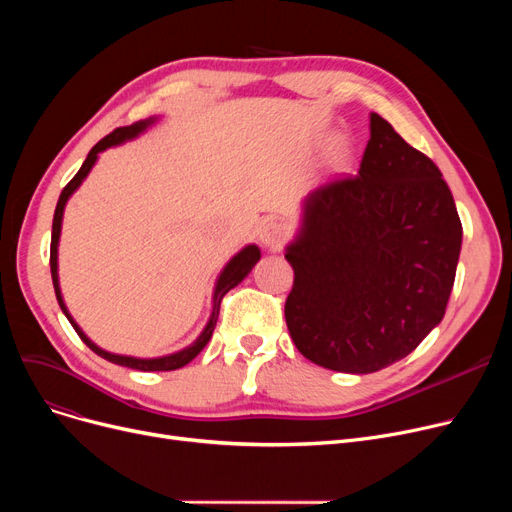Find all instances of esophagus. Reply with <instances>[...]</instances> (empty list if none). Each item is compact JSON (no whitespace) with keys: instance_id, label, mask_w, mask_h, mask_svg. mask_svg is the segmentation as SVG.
<instances>
[{"instance_id":"1","label":"esophagus","mask_w":512,"mask_h":512,"mask_svg":"<svg viewBox=\"0 0 512 512\" xmlns=\"http://www.w3.org/2000/svg\"><path fill=\"white\" fill-rule=\"evenodd\" d=\"M286 236H288V230L278 220H267L259 228V240L267 249H280L284 245Z\"/></svg>"}]
</instances>
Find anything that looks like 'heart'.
Instances as JSON below:
<instances>
[{"instance_id": "b5f03b06", "label": "heart", "mask_w": 512, "mask_h": 512, "mask_svg": "<svg viewBox=\"0 0 512 512\" xmlns=\"http://www.w3.org/2000/svg\"><path fill=\"white\" fill-rule=\"evenodd\" d=\"M336 151H338V153H344V151H346V143H344V141H340V143H338V147H336Z\"/></svg>"}]
</instances>
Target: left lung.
Instances as JSON below:
<instances>
[{
  "mask_svg": "<svg viewBox=\"0 0 512 512\" xmlns=\"http://www.w3.org/2000/svg\"><path fill=\"white\" fill-rule=\"evenodd\" d=\"M359 174L303 201L286 247L284 315L299 353L332 371L405 359L444 317L463 226L442 172L382 116H369Z\"/></svg>",
  "mask_w": 512,
  "mask_h": 512,
  "instance_id": "obj_1",
  "label": "left lung"
}]
</instances>
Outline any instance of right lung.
Returning <instances> with one entry per match:
<instances>
[{
	"label": "right lung",
	"mask_w": 512,
	"mask_h": 512,
	"mask_svg": "<svg viewBox=\"0 0 512 512\" xmlns=\"http://www.w3.org/2000/svg\"><path fill=\"white\" fill-rule=\"evenodd\" d=\"M155 122V118H149V120H141V122H134L130 126H122V128H116L114 132L107 134V137H103L87 155L85 164L80 166V170L76 172V176L64 186V191L58 199V205H56V213H53V226H51V253H49V265H51V280H53V288H56V299L60 303V309L64 311V315L68 317V321L72 324V328L76 330V334L80 336V340H83L93 353H97L99 357H103L105 361L110 363H116V365H122V367H130V369H139V371H172V369H180L184 367L186 363H191L203 348L205 344L209 342L211 334H213V328L215 324H218V315H220V305H222V299L224 294L228 290H232L234 286H238L242 280H245L249 276V272L255 267V263L261 259V251L257 245H247L242 251H238L222 270V274L218 276V282H215V288H213V307H211V315H209V321L207 326L203 328V332L199 334V338L191 344L182 348V351L178 353H172V355H166V357H157V359H137V357H126V355H114V353H107L103 351V348H99L95 342H91L87 338V334L78 328L76 321L72 319V315L68 313L66 309V303L62 299V290H60V280H58V245H60V232H62V218H64V207L68 203V199L72 197V193L76 191V188L83 184V180L89 176L91 168L95 166V161L99 157L101 151L110 149V147H116V145H122L130 139H137L141 132H145L151 124Z\"/></svg>",
	"instance_id": "right-lung-1"
}]
</instances>
